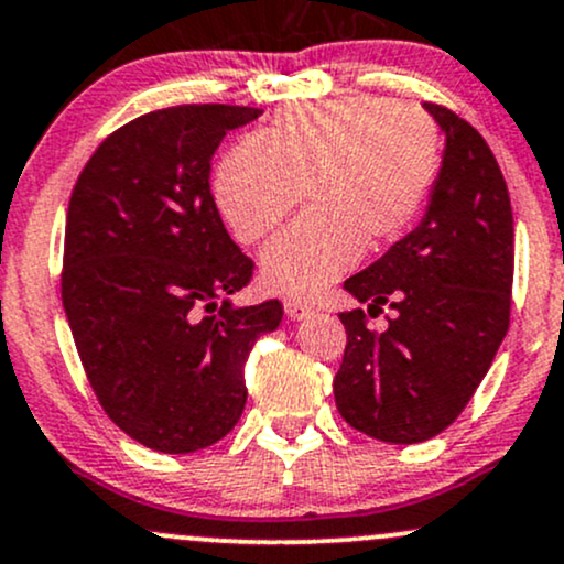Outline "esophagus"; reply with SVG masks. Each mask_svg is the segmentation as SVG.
Listing matches in <instances>:
<instances>
[{
  "mask_svg": "<svg viewBox=\"0 0 564 564\" xmlns=\"http://www.w3.org/2000/svg\"><path fill=\"white\" fill-rule=\"evenodd\" d=\"M286 315L292 321H302V318H307V315H313V305H307V302H302V300H286Z\"/></svg>",
  "mask_w": 564,
  "mask_h": 564,
  "instance_id": "obj_1",
  "label": "esophagus"
}]
</instances>
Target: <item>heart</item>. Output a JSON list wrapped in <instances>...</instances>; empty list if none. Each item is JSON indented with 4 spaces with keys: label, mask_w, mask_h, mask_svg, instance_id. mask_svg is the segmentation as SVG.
I'll return each mask as SVG.
<instances>
[{
    "label": "heart",
    "mask_w": 564,
    "mask_h": 564,
    "mask_svg": "<svg viewBox=\"0 0 564 564\" xmlns=\"http://www.w3.org/2000/svg\"><path fill=\"white\" fill-rule=\"evenodd\" d=\"M438 131L423 109L350 96L286 111L240 141L214 173L216 206L235 238L262 243L300 206L307 216L264 251L262 278L313 296L364 251L399 240L438 176Z\"/></svg>",
    "instance_id": "obj_1"
}]
</instances>
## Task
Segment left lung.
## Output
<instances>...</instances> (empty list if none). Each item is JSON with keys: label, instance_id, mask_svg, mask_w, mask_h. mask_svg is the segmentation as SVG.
Here are the masks:
<instances>
[{"label": "left lung", "instance_id": "obj_1", "mask_svg": "<svg viewBox=\"0 0 564 564\" xmlns=\"http://www.w3.org/2000/svg\"><path fill=\"white\" fill-rule=\"evenodd\" d=\"M447 135L429 212L345 289L367 311L339 313L343 367L334 401L345 423L377 442L433 438L466 410L509 332L513 216L506 178L481 133L425 104ZM391 306L389 329L366 321Z\"/></svg>", "mask_w": 564, "mask_h": 564}]
</instances>
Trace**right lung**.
Returning <instances> with one entry per match:
<instances>
[{"label":"right lung","mask_w":564,"mask_h":564,"mask_svg":"<svg viewBox=\"0 0 564 564\" xmlns=\"http://www.w3.org/2000/svg\"><path fill=\"white\" fill-rule=\"evenodd\" d=\"M262 109L178 104L109 133L74 184L61 300L111 423L154 453L225 438L246 406V358L283 305L216 300L251 281L225 230L212 160Z\"/></svg>","instance_id":"add662e5"}]
</instances>
